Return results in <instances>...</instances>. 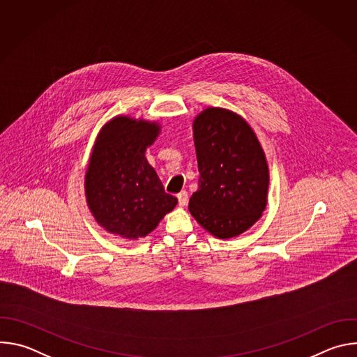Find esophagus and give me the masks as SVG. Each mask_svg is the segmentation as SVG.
<instances>
[{
  "label": "esophagus",
  "instance_id": "obj_1",
  "mask_svg": "<svg viewBox=\"0 0 357 357\" xmlns=\"http://www.w3.org/2000/svg\"><path fill=\"white\" fill-rule=\"evenodd\" d=\"M178 203H179V206H186V203H188V192L186 190H182L178 193Z\"/></svg>",
  "mask_w": 357,
  "mask_h": 357
}]
</instances>
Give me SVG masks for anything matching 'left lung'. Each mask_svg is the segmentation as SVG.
Returning <instances> with one entry per match:
<instances>
[{
  "instance_id": "8db88e82",
  "label": "left lung",
  "mask_w": 357,
  "mask_h": 357,
  "mask_svg": "<svg viewBox=\"0 0 357 357\" xmlns=\"http://www.w3.org/2000/svg\"><path fill=\"white\" fill-rule=\"evenodd\" d=\"M193 139L200 176L189 212L213 236L236 237L261 218L267 205L264 151L244 119L218 107L195 119Z\"/></svg>"
}]
</instances>
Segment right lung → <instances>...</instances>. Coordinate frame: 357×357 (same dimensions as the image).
<instances>
[{
  "mask_svg": "<svg viewBox=\"0 0 357 357\" xmlns=\"http://www.w3.org/2000/svg\"><path fill=\"white\" fill-rule=\"evenodd\" d=\"M160 126L130 117L109 121L96 138L84 178L90 212L100 226L124 238L145 237L174 211L178 199L165 192L146 158Z\"/></svg>",
  "mask_w": 357,
  "mask_h": 357,
  "instance_id": "obj_1",
  "label": "right lung"
}]
</instances>
